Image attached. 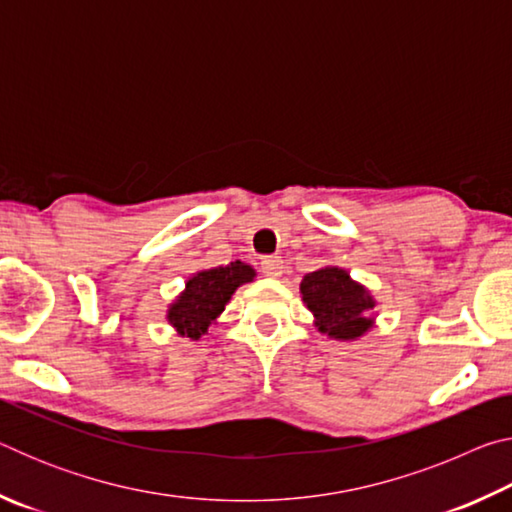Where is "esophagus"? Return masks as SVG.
I'll list each match as a JSON object with an SVG mask.
<instances>
[{"label": "esophagus", "mask_w": 512, "mask_h": 512, "mask_svg": "<svg viewBox=\"0 0 512 512\" xmlns=\"http://www.w3.org/2000/svg\"><path fill=\"white\" fill-rule=\"evenodd\" d=\"M282 268H284V262L277 255H271V257H264L262 259V273L266 277H280L282 275Z\"/></svg>", "instance_id": "esophagus-1"}]
</instances>
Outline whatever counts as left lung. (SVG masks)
<instances>
[{"label":"left lung","mask_w":512,"mask_h":512,"mask_svg":"<svg viewBox=\"0 0 512 512\" xmlns=\"http://www.w3.org/2000/svg\"><path fill=\"white\" fill-rule=\"evenodd\" d=\"M300 293L316 318V327L332 339H359L372 327L370 309L375 300L343 268L325 266L307 273L300 282Z\"/></svg>","instance_id":"1"}]
</instances>
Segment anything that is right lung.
<instances>
[{"mask_svg":"<svg viewBox=\"0 0 512 512\" xmlns=\"http://www.w3.org/2000/svg\"><path fill=\"white\" fill-rule=\"evenodd\" d=\"M253 277L255 271L244 262H230L228 266L192 275L185 284V291L169 307V323L178 329V334L189 336L194 341L201 339L203 334H207V327L228 305L232 293Z\"/></svg>","mask_w":512,"mask_h":512,"instance_id":"obj_1","label":"right lung"}]
</instances>
